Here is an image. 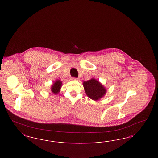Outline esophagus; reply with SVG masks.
Instances as JSON below:
<instances>
[{
    "label": "esophagus",
    "mask_w": 158,
    "mask_h": 158,
    "mask_svg": "<svg viewBox=\"0 0 158 158\" xmlns=\"http://www.w3.org/2000/svg\"><path fill=\"white\" fill-rule=\"evenodd\" d=\"M72 79H73V80H75V81H78V80H79V79L76 78V77H72Z\"/></svg>",
    "instance_id": "esophagus-1"
}]
</instances>
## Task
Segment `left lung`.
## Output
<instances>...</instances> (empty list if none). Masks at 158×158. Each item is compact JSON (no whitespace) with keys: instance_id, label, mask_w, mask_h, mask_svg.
Returning a JSON list of instances; mask_svg holds the SVG:
<instances>
[{"instance_id":"8db88e82","label":"left lung","mask_w":158,"mask_h":158,"mask_svg":"<svg viewBox=\"0 0 158 158\" xmlns=\"http://www.w3.org/2000/svg\"><path fill=\"white\" fill-rule=\"evenodd\" d=\"M86 95L94 101H97L105 96L106 89L104 85L95 78L83 83Z\"/></svg>"}]
</instances>
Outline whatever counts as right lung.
<instances>
[{"instance_id":"1","label":"right lung","mask_w":158,"mask_h":158,"mask_svg":"<svg viewBox=\"0 0 158 158\" xmlns=\"http://www.w3.org/2000/svg\"><path fill=\"white\" fill-rule=\"evenodd\" d=\"M61 86H62V82L60 80L57 79L55 82H54L53 85H52L51 90L54 94L56 95L58 93H59Z\"/></svg>"}]
</instances>
